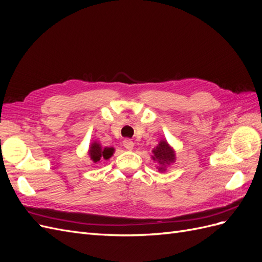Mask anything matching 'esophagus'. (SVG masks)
I'll return each mask as SVG.
<instances>
[{
  "label": "esophagus",
  "mask_w": 262,
  "mask_h": 262,
  "mask_svg": "<svg viewBox=\"0 0 262 262\" xmlns=\"http://www.w3.org/2000/svg\"><path fill=\"white\" fill-rule=\"evenodd\" d=\"M123 146H124L126 149L131 150V149H133V147H134V143H133V142H132L131 140L125 139V140L123 141Z\"/></svg>",
  "instance_id": "34e87169"
}]
</instances>
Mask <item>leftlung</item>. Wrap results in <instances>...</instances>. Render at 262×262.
Segmentation results:
<instances>
[{
  "label": "left lung",
  "instance_id": "left-lung-1",
  "mask_svg": "<svg viewBox=\"0 0 262 262\" xmlns=\"http://www.w3.org/2000/svg\"><path fill=\"white\" fill-rule=\"evenodd\" d=\"M152 160L155 162L156 168L160 172H164L167 170V166L176 162V153L168 142L165 139L158 142V144L152 150Z\"/></svg>",
  "mask_w": 262,
  "mask_h": 262
}]
</instances>
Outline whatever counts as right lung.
<instances>
[{"label": "right lung", "mask_w": 262, "mask_h": 262, "mask_svg": "<svg viewBox=\"0 0 262 262\" xmlns=\"http://www.w3.org/2000/svg\"><path fill=\"white\" fill-rule=\"evenodd\" d=\"M89 155L91 157V160L94 163H98L99 161L102 160H109L115 153V148L114 147H102L101 144L97 141H94L93 143H91L90 148H89Z\"/></svg>", "instance_id": "right-lung-1"}]
</instances>
